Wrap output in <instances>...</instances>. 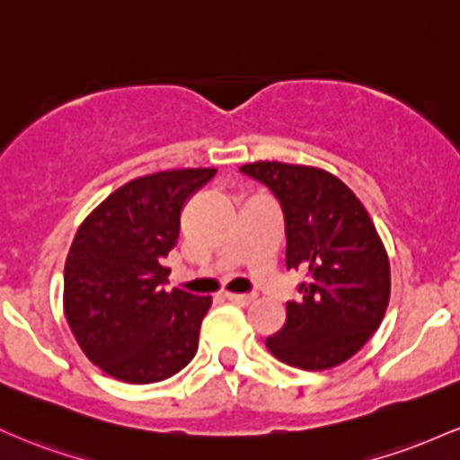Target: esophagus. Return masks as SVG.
<instances>
[{"mask_svg":"<svg viewBox=\"0 0 460 460\" xmlns=\"http://www.w3.org/2000/svg\"><path fill=\"white\" fill-rule=\"evenodd\" d=\"M226 297H228L232 304H239V306H247V304L254 302V296H243V293H226Z\"/></svg>","mask_w":460,"mask_h":460,"instance_id":"obj_1","label":"esophagus"}]
</instances>
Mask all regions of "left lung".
<instances>
[{
  "label": "left lung",
  "instance_id": "left-lung-1",
  "mask_svg": "<svg viewBox=\"0 0 460 460\" xmlns=\"http://www.w3.org/2000/svg\"><path fill=\"white\" fill-rule=\"evenodd\" d=\"M241 172L280 199L287 270L306 271L302 297L287 302L285 328L267 339V348L297 369L337 367L369 341L389 306L383 239L352 189L326 169L258 161Z\"/></svg>",
  "mask_w": 460,
  "mask_h": 460
}]
</instances>
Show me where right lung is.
Returning a JSON list of instances; mask_svg holds the SVG:
<instances>
[{"label":"right lung","instance_id":"obj_1","mask_svg":"<svg viewBox=\"0 0 460 460\" xmlns=\"http://www.w3.org/2000/svg\"><path fill=\"white\" fill-rule=\"evenodd\" d=\"M217 169H172L112 190L80 224L63 308L82 352L112 378L147 385L187 367L213 297L164 291L182 206Z\"/></svg>","mask_w":460,"mask_h":460}]
</instances>
